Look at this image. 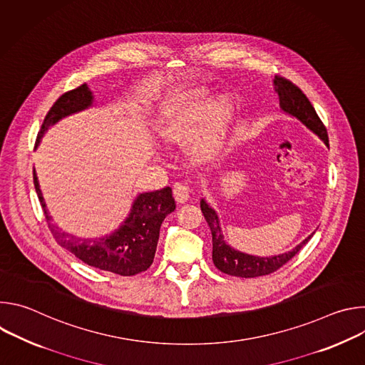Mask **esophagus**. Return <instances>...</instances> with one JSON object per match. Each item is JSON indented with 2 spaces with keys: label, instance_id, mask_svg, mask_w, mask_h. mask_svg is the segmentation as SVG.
Wrapping results in <instances>:
<instances>
[{
  "label": "esophagus",
  "instance_id": "1",
  "mask_svg": "<svg viewBox=\"0 0 365 365\" xmlns=\"http://www.w3.org/2000/svg\"><path fill=\"white\" fill-rule=\"evenodd\" d=\"M173 196L178 203H185L189 200L190 196V187L185 183H176L173 189Z\"/></svg>",
  "mask_w": 365,
  "mask_h": 365
}]
</instances>
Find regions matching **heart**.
<instances>
[{"label": "heart", "mask_w": 365, "mask_h": 365, "mask_svg": "<svg viewBox=\"0 0 365 365\" xmlns=\"http://www.w3.org/2000/svg\"><path fill=\"white\" fill-rule=\"evenodd\" d=\"M230 103L220 98L212 102V92L195 88L170 96L160 108L155 131L172 143L187 140V148L199 158L214 154L225 135Z\"/></svg>", "instance_id": "1"}]
</instances>
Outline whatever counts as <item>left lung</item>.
Segmentation results:
<instances>
[{"mask_svg": "<svg viewBox=\"0 0 365 365\" xmlns=\"http://www.w3.org/2000/svg\"><path fill=\"white\" fill-rule=\"evenodd\" d=\"M273 86L279 96L280 110L287 115H292L296 120H299L309 131H312L319 140H322L325 145H329L327 128L319 120L315 108L312 107V103L309 102L306 95L290 81L280 76H276L273 79ZM200 210L212 234L214 264L218 270L230 276L250 279V277L270 274L279 270L283 264H286L289 259L294 257L300 251V248L315 234L312 232L307 238H304L300 244H297L293 250L287 252L272 255V257L252 255V254L235 250L230 244H227L220 225V218L214 207L205 199H200Z\"/></svg>", "mask_w": 365, "mask_h": 365, "instance_id": "8db88e82", "label": "left lung"}]
</instances>
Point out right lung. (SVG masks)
Here are the masks:
<instances>
[{
  "label": "right lung",
  "mask_w": 365,
  "mask_h": 365,
  "mask_svg": "<svg viewBox=\"0 0 365 365\" xmlns=\"http://www.w3.org/2000/svg\"><path fill=\"white\" fill-rule=\"evenodd\" d=\"M92 106L93 93L86 83L63 93L47 113L38 131L36 147L40 144L43 135L50 127H53L62 118L85 111ZM33 179L50 231L53 232L56 241L63 248L71 251L83 263L120 276H134L145 272L151 266L155 248H158L160 227L165 218L176 207L172 189L169 186L160 190L138 193L127 218L110 235L99 238H81L61 232L59 227L51 224V217L47 212L36 170H33Z\"/></svg>",
  "instance_id": "right-lung-1"
}]
</instances>
